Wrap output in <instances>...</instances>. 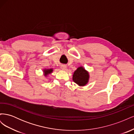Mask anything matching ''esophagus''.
Wrapping results in <instances>:
<instances>
[{
    "label": "esophagus",
    "instance_id": "34e87169",
    "mask_svg": "<svg viewBox=\"0 0 134 134\" xmlns=\"http://www.w3.org/2000/svg\"><path fill=\"white\" fill-rule=\"evenodd\" d=\"M61 68H62V69L63 70H65L66 69V66L65 65H62L61 66Z\"/></svg>",
    "mask_w": 134,
    "mask_h": 134
}]
</instances>
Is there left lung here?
I'll use <instances>...</instances> for the list:
<instances>
[{
  "label": "left lung",
  "mask_w": 134,
  "mask_h": 134,
  "mask_svg": "<svg viewBox=\"0 0 134 134\" xmlns=\"http://www.w3.org/2000/svg\"><path fill=\"white\" fill-rule=\"evenodd\" d=\"M89 79V74L88 72L82 67H79L75 71L72 76L74 82L79 86H85L87 83Z\"/></svg>",
  "instance_id": "8db88e82"
}]
</instances>
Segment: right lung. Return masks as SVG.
<instances>
[{"label": "right lung", "mask_w": 134, "mask_h": 134, "mask_svg": "<svg viewBox=\"0 0 134 134\" xmlns=\"http://www.w3.org/2000/svg\"><path fill=\"white\" fill-rule=\"evenodd\" d=\"M52 69H47V70H44V75L46 76L48 74H50L51 72H52Z\"/></svg>", "instance_id": "right-lung-1"}]
</instances>
